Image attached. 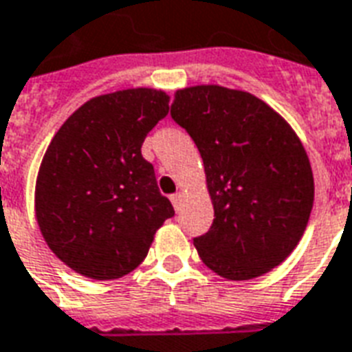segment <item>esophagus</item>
Instances as JSON below:
<instances>
[{"label": "esophagus", "mask_w": 352, "mask_h": 352, "mask_svg": "<svg viewBox=\"0 0 352 352\" xmlns=\"http://www.w3.org/2000/svg\"><path fill=\"white\" fill-rule=\"evenodd\" d=\"M171 203H173V206H175L177 212L181 210V194L171 195Z\"/></svg>", "instance_id": "34e87169"}]
</instances>
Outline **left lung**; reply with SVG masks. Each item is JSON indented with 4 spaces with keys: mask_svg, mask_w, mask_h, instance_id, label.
Returning a JSON list of instances; mask_svg holds the SVG:
<instances>
[{
    "mask_svg": "<svg viewBox=\"0 0 352 352\" xmlns=\"http://www.w3.org/2000/svg\"><path fill=\"white\" fill-rule=\"evenodd\" d=\"M171 118L192 136L214 205L194 238L206 267L249 280L288 258L307 229L314 175L299 136L253 94L218 85L177 90Z\"/></svg>",
    "mask_w": 352,
    "mask_h": 352,
    "instance_id": "1",
    "label": "left lung"
}]
</instances>
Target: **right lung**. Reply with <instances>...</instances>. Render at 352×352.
Returning a JSON list of instances; mask_svg holds the SVG:
<instances>
[{"instance_id":"obj_1","label":"right lung","mask_w":352,"mask_h":352,"mask_svg":"<svg viewBox=\"0 0 352 352\" xmlns=\"http://www.w3.org/2000/svg\"><path fill=\"white\" fill-rule=\"evenodd\" d=\"M162 90L129 88L79 107L45 151L34 190L40 232L74 272L112 280L138 267L175 210L142 157L170 111Z\"/></svg>"}]
</instances>
